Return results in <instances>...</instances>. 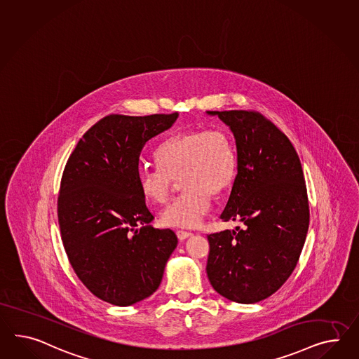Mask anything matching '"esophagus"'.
Masks as SVG:
<instances>
[{"label": "esophagus", "instance_id": "obj_1", "mask_svg": "<svg viewBox=\"0 0 359 359\" xmlns=\"http://www.w3.org/2000/svg\"><path fill=\"white\" fill-rule=\"evenodd\" d=\"M175 234H177V237H178L180 241H184V239L189 238V237L193 236L191 231H184V230H177Z\"/></svg>", "mask_w": 359, "mask_h": 359}]
</instances>
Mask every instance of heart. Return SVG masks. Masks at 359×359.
<instances>
[{"instance_id": "obj_1", "label": "heart", "mask_w": 359, "mask_h": 359, "mask_svg": "<svg viewBox=\"0 0 359 359\" xmlns=\"http://www.w3.org/2000/svg\"><path fill=\"white\" fill-rule=\"evenodd\" d=\"M158 166H139V191L152 204L169 199L173 180L184 193L161 212L160 221L172 228H195L217 198L234 184L238 160L225 130H187L164 140L156 151Z\"/></svg>"}]
</instances>
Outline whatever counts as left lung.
Returning <instances> with one entry per match:
<instances>
[{"instance_id":"8db88e82","label":"left lung","mask_w":359,"mask_h":359,"mask_svg":"<svg viewBox=\"0 0 359 359\" xmlns=\"http://www.w3.org/2000/svg\"><path fill=\"white\" fill-rule=\"evenodd\" d=\"M207 113L236 138L238 170L221 219L242 222L208 236L207 276L222 297L257 304L284 285L302 252L310 222L304 170L292 142L262 113Z\"/></svg>"}]
</instances>
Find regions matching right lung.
Listing matches in <instances>:
<instances>
[{
    "mask_svg": "<svg viewBox=\"0 0 359 359\" xmlns=\"http://www.w3.org/2000/svg\"><path fill=\"white\" fill-rule=\"evenodd\" d=\"M177 117L105 116L65 165L57 201L65 251L84 286L108 304L130 306L155 293L177 248L175 231L148 225L154 215L137 181L144 144Z\"/></svg>",
    "mask_w": 359,
    "mask_h": 359,
    "instance_id": "1",
    "label": "right lung"
}]
</instances>
